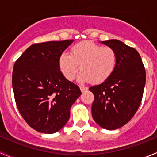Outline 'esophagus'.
I'll list each match as a JSON object with an SVG mask.
<instances>
[{
  "label": "esophagus",
  "mask_w": 157,
  "mask_h": 157,
  "mask_svg": "<svg viewBox=\"0 0 157 157\" xmlns=\"http://www.w3.org/2000/svg\"><path fill=\"white\" fill-rule=\"evenodd\" d=\"M80 90H81V92L86 91V90H87V89H88L87 87H86V86H80Z\"/></svg>",
  "instance_id": "esophagus-1"
}]
</instances>
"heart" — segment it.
I'll list each match as a JSON object with an SVG mask.
<instances>
[{"label": "heart", "instance_id": "b5f03b06", "mask_svg": "<svg viewBox=\"0 0 157 157\" xmlns=\"http://www.w3.org/2000/svg\"><path fill=\"white\" fill-rule=\"evenodd\" d=\"M118 60V53L112 47L85 41L74 45L71 50V55L62 54L59 65L61 72L68 80H74L80 69L82 71L79 76L80 81L100 83L113 74Z\"/></svg>", "mask_w": 157, "mask_h": 157}]
</instances>
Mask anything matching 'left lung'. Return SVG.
I'll list each match as a JSON object with an SVG mask.
<instances>
[{
    "label": "left lung",
    "instance_id": "8db88e82",
    "mask_svg": "<svg viewBox=\"0 0 157 157\" xmlns=\"http://www.w3.org/2000/svg\"><path fill=\"white\" fill-rule=\"evenodd\" d=\"M102 43L116 51L118 64L105 81L89 88L94 95L92 116L100 127L115 130L127 124L140 106L146 71L140 55L134 48L116 39Z\"/></svg>",
    "mask_w": 157,
    "mask_h": 157
}]
</instances>
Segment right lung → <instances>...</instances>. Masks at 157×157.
I'll return each instance as SVG.
<instances>
[{"instance_id": "1", "label": "right lung", "mask_w": 157, "mask_h": 157, "mask_svg": "<svg viewBox=\"0 0 157 157\" xmlns=\"http://www.w3.org/2000/svg\"><path fill=\"white\" fill-rule=\"evenodd\" d=\"M52 41L32 45L16 61L12 74L16 105L36 131L53 134L64 127L81 91L60 71L61 55L73 42Z\"/></svg>"}]
</instances>
